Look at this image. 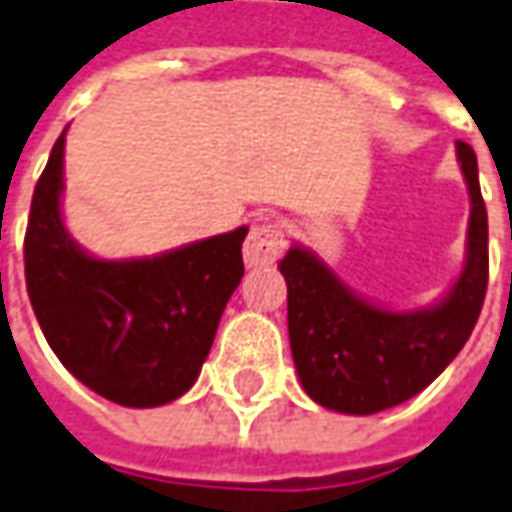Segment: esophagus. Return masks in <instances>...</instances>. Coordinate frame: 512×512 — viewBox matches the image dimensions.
<instances>
[{"mask_svg": "<svg viewBox=\"0 0 512 512\" xmlns=\"http://www.w3.org/2000/svg\"><path fill=\"white\" fill-rule=\"evenodd\" d=\"M285 227L280 221H263L249 232V238L244 241V260L249 268L271 266L277 257L285 252Z\"/></svg>", "mask_w": 512, "mask_h": 512, "instance_id": "esophagus-1", "label": "esophagus"}]
</instances>
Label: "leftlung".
<instances>
[{"label":"left lung","instance_id":"obj_1","mask_svg":"<svg viewBox=\"0 0 512 512\" xmlns=\"http://www.w3.org/2000/svg\"><path fill=\"white\" fill-rule=\"evenodd\" d=\"M457 160L471 196L468 252L463 274L438 305L407 313L371 305L302 246H291L280 260L293 363L307 396L321 407L371 416L402 405L468 341L488 291V213L474 149L457 141Z\"/></svg>","mask_w":512,"mask_h":512}]
</instances>
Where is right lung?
Instances as JSON below:
<instances>
[{"label": "right lung", "instance_id": "right-lung-1", "mask_svg": "<svg viewBox=\"0 0 512 512\" xmlns=\"http://www.w3.org/2000/svg\"><path fill=\"white\" fill-rule=\"evenodd\" d=\"M66 130L35 185L24 277L35 318L60 363L124 407L174 402L199 377L221 313L244 277L246 227L174 252L99 260L60 216Z\"/></svg>", "mask_w": 512, "mask_h": 512}]
</instances>
